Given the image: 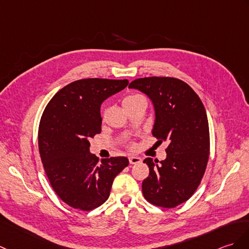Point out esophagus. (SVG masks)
I'll return each mask as SVG.
<instances>
[{
  "label": "esophagus",
  "mask_w": 249,
  "mask_h": 249,
  "mask_svg": "<svg viewBox=\"0 0 249 249\" xmlns=\"http://www.w3.org/2000/svg\"><path fill=\"white\" fill-rule=\"evenodd\" d=\"M141 161H142V159L140 157H137V156H130V157H129V163L130 164L140 163Z\"/></svg>",
  "instance_id": "1"
}]
</instances>
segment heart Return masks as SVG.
Segmentation results:
<instances>
[{"label":"heart","instance_id":"b5f03b06","mask_svg":"<svg viewBox=\"0 0 249 249\" xmlns=\"http://www.w3.org/2000/svg\"><path fill=\"white\" fill-rule=\"evenodd\" d=\"M141 95H138V94H131V95H127L124 100H123V105H126V104H128V103H130V102H132V101H135L136 98H138V97H140Z\"/></svg>","mask_w":249,"mask_h":249}]
</instances>
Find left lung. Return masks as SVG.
Listing matches in <instances>:
<instances>
[{"label":"left lung","instance_id":"8db88e82","mask_svg":"<svg viewBox=\"0 0 249 249\" xmlns=\"http://www.w3.org/2000/svg\"><path fill=\"white\" fill-rule=\"evenodd\" d=\"M129 88L145 93L154 104L153 136L169 143L166 158H146L149 175L142 182L144 197L155 206L175 208L198 188L210 153L209 124L204 104L194 90L174 77L135 79Z\"/></svg>","mask_w":249,"mask_h":249}]
</instances>
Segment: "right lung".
<instances>
[{
    "label": "right lung",
    "mask_w": 249,
    "mask_h": 249,
    "mask_svg": "<svg viewBox=\"0 0 249 249\" xmlns=\"http://www.w3.org/2000/svg\"><path fill=\"white\" fill-rule=\"evenodd\" d=\"M127 85V79L76 80L57 92L42 113L38 145L45 174L74 209L90 211L105 203L114 177L129 163L126 157L100 161L89 149V140L102 130V103Z\"/></svg>",
    "instance_id": "add662e5"
}]
</instances>
